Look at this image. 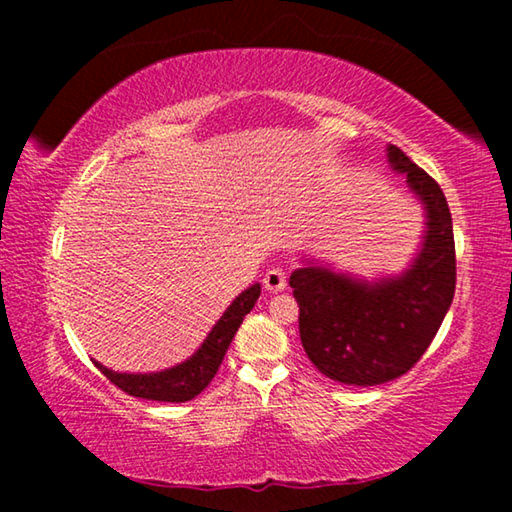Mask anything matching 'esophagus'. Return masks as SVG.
<instances>
[{"label":"esophagus","instance_id":"obj_1","mask_svg":"<svg viewBox=\"0 0 512 512\" xmlns=\"http://www.w3.org/2000/svg\"><path fill=\"white\" fill-rule=\"evenodd\" d=\"M284 287H287V273L282 271L280 266H271L264 275V289L271 291V293H277L282 291Z\"/></svg>","mask_w":512,"mask_h":512}]
</instances>
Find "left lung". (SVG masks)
<instances>
[{"instance_id": "8db88e82", "label": "left lung", "mask_w": 512, "mask_h": 512, "mask_svg": "<svg viewBox=\"0 0 512 512\" xmlns=\"http://www.w3.org/2000/svg\"><path fill=\"white\" fill-rule=\"evenodd\" d=\"M388 158L427 205V239L411 271L366 284L307 266L289 280L307 357L325 377L350 386H377L409 372L443 325L456 289L452 214L443 189L400 146H388Z\"/></svg>"}]
</instances>
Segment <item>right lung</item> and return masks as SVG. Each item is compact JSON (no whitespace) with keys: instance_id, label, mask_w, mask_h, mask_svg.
<instances>
[{"instance_id":"right-lung-1","label":"right lung","mask_w":512,"mask_h":512,"mask_svg":"<svg viewBox=\"0 0 512 512\" xmlns=\"http://www.w3.org/2000/svg\"><path fill=\"white\" fill-rule=\"evenodd\" d=\"M262 293L259 284L246 289L241 296L232 302L228 311L221 316L219 323L207 336L205 343L201 345L192 359L180 363L176 368L153 372V375H124V372H112L106 366H101L99 361H94V366L101 370V375L110 379V384H115L119 391H124L133 397H142V400L151 402H189L210 384L212 377L219 370L221 361L228 352L232 339H235L241 320L255 307V302Z\"/></svg>"}]
</instances>
